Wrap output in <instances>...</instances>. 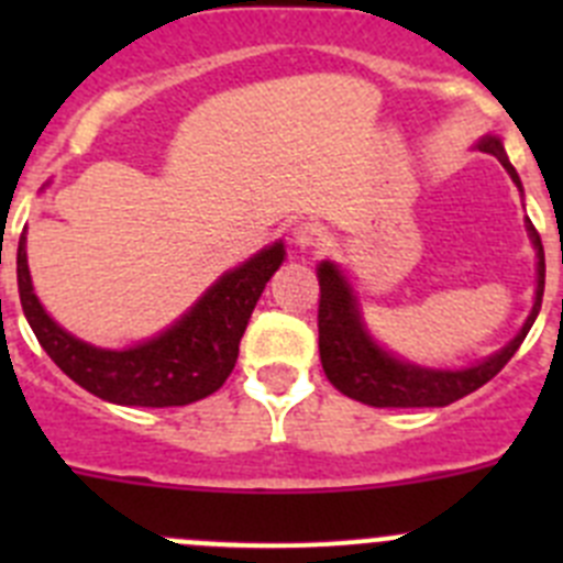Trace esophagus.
Listing matches in <instances>:
<instances>
[{
  "label": "esophagus",
  "instance_id": "34e87169",
  "mask_svg": "<svg viewBox=\"0 0 563 563\" xmlns=\"http://www.w3.org/2000/svg\"><path fill=\"white\" fill-rule=\"evenodd\" d=\"M327 242H330V233L318 222H301V225L292 228V245L298 251H321Z\"/></svg>",
  "mask_w": 563,
  "mask_h": 563
}]
</instances>
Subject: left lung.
<instances>
[{
	"label": "left lung",
	"mask_w": 563,
	"mask_h": 563,
	"mask_svg": "<svg viewBox=\"0 0 563 563\" xmlns=\"http://www.w3.org/2000/svg\"><path fill=\"white\" fill-rule=\"evenodd\" d=\"M479 152L494 154L496 161L507 168L510 180L519 186L521 180L516 168L507 161L505 146L496 134H485L476 143ZM527 233L536 247V301L527 316L525 327L510 343H505L499 352H494L485 361L465 366V369H431L420 363L402 361L383 350L380 343L366 330L357 307V296L346 282L341 267L335 262H321L318 265V285H321V301H318V352H321V366H324L327 380L335 386L341 395L352 397L357 402L375 406V409H422V406H449L460 397L471 395L479 386H485L490 377L505 369V363L516 355L521 341L533 327L536 316L541 310V296H544V247L541 236L527 220Z\"/></svg>",
	"instance_id": "obj_1"
}]
</instances>
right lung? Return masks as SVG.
Masks as SVG:
<instances>
[{
	"label": "right lung",
	"mask_w": 563,
	"mask_h": 563,
	"mask_svg": "<svg viewBox=\"0 0 563 563\" xmlns=\"http://www.w3.org/2000/svg\"><path fill=\"white\" fill-rule=\"evenodd\" d=\"M285 262V242H273L233 271L222 273L168 330L126 350H101L58 327L33 292L27 267V231L19 236V298L30 330L36 332L58 369L89 395L118 406H188L213 395L236 366L258 296Z\"/></svg>",
	"instance_id": "right-lung-1"
}]
</instances>
